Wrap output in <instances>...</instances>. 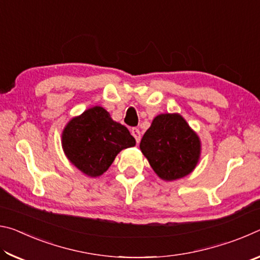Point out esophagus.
<instances>
[{"label":"esophagus","mask_w":260,"mask_h":260,"mask_svg":"<svg viewBox=\"0 0 260 260\" xmlns=\"http://www.w3.org/2000/svg\"><path fill=\"white\" fill-rule=\"evenodd\" d=\"M131 133H132V135L134 136L135 138V140H136V142H140V140H141V133H140V131L138 129V128H132L131 129Z\"/></svg>","instance_id":"1"}]
</instances>
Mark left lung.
Returning <instances> with one entry per match:
<instances>
[{
  "instance_id": "8db88e82",
  "label": "left lung",
  "mask_w": 260,
  "mask_h": 260,
  "mask_svg": "<svg viewBox=\"0 0 260 260\" xmlns=\"http://www.w3.org/2000/svg\"><path fill=\"white\" fill-rule=\"evenodd\" d=\"M141 151L165 181L181 179L192 172L201 156V140L179 113L155 117L140 143Z\"/></svg>"
}]
</instances>
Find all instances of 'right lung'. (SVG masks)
Returning <instances> with one entry per match:
<instances>
[{"mask_svg": "<svg viewBox=\"0 0 260 260\" xmlns=\"http://www.w3.org/2000/svg\"><path fill=\"white\" fill-rule=\"evenodd\" d=\"M68 159L88 177L102 175L122 149L135 146L124 125L112 120L102 107H93L72 118L61 134Z\"/></svg>", "mask_w": 260, "mask_h": 260, "instance_id": "obj_1", "label": "right lung"}]
</instances>
